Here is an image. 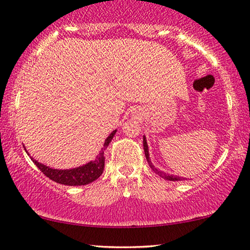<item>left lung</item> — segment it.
Here are the masks:
<instances>
[{
  "label": "left lung",
  "instance_id": "1",
  "mask_svg": "<svg viewBox=\"0 0 250 250\" xmlns=\"http://www.w3.org/2000/svg\"><path fill=\"white\" fill-rule=\"evenodd\" d=\"M143 144H144V150H145V155H146V160L148 162L149 167L152 170L155 172L156 174H159L160 177H162L165 180H168V181H182V180H187V178H184V177H179V175H174V174H168V173H165V172L159 170V168H156L154 167L152 161H150V157H149V152H148V145H147V140H146V137L144 136V139H143Z\"/></svg>",
  "mask_w": 250,
  "mask_h": 250
}]
</instances>
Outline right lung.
Masks as SVG:
<instances>
[{"mask_svg": "<svg viewBox=\"0 0 250 250\" xmlns=\"http://www.w3.org/2000/svg\"><path fill=\"white\" fill-rule=\"evenodd\" d=\"M115 132H117V130H113V131L110 133V136L105 139L103 148L101 149V152L96 156V159L82 165V167L69 168V170H58V168H52L50 167H46V165L40 163V162L34 160L33 157H31V160H33L34 163L36 164V167L40 168L47 178L58 182V184L65 186L88 185L90 182H93L96 180V179L100 178L102 173H103L105 165L104 150L107 148L108 144L111 143L112 139H113ZM24 150H26V153L28 154L26 148H24ZM28 155H29V154H28Z\"/></svg>", "mask_w": 250, "mask_h": 250, "instance_id": "add662e5", "label": "right lung"}]
</instances>
